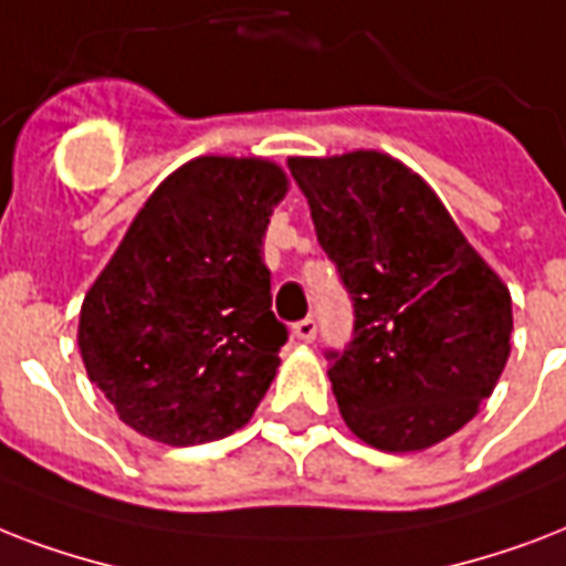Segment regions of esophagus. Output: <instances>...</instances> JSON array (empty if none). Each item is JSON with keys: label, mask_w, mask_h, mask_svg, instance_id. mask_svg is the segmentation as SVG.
<instances>
[{"label": "esophagus", "mask_w": 566, "mask_h": 566, "mask_svg": "<svg viewBox=\"0 0 566 566\" xmlns=\"http://www.w3.org/2000/svg\"><path fill=\"white\" fill-rule=\"evenodd\" d=\"M292 331H295V336L301 339V343H313V339H315V318H301V322H297Z\"/></svg>", "instance_id": "1"}]
</instances>
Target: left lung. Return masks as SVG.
Wrapping results in <instances>:
<instances>
[{
	"label": "left lung",
	"mask_w": 566,
	"mask_h": 566,
	"mask_svg": "<svg viewBox=\"0 0 566 566\" xmlns=\"http://www.w3.org/2000/svg\"><path fill=\"white\" fill-rule=\"evenodd\" d=\"M315 235L354 301L345 352H327L339 413L380 451L461 431L511 354V292L419 174L387 153L292 156Z\"/></svg>",
	"instance_id": "1"
}]
</instances>
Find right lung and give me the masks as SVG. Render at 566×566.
Here are the masks:
<instances>
[{
	"label": "right lung",
	"mask_w": 566,
	"mask_h": 566,
	"mask_svg": "<svg viewBox=\"0 0 566 566\" xmlns=\"http://www.w3.org/2000/svg\"><path fill=\"white\" fill-rule=\"evenodd\" d=\"M286 191L274 161L200 156L135 214L78 313L87 378L129 428L168 446L221 440L269 392L289 331L262 239Z\"/></svg>",
	"instance_id": "right-lung-1"
}]
</instances>
